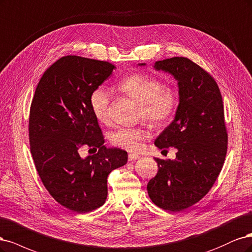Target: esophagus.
Instances as JSON below:
<instances>
[{
    "mask_svg": "<svg viewBox=\"0 0 252 252\" xmlns=\"http://www.w3.org/2000/svg\"><path fill=\"white\" fill-rule=\"evenodd\" d=\"M139 158H140V156L137 155V154H128V161H134V160H137Z\"/></svg>",
    "mask_w": 252,
    "mask_h": 252,
    "instance_id": "esophagus-1",
    "label": "esophagus"
}]
</instances>
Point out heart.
I'll use <instances>...</instances> for the list:
<instances>
[{"label": "heart", "mask_w": 252, "mask_h": 252, "mask_svg": "<svg viewBox=\"0 0 252 252\" xmlns=\"http://www.w3.org/2000/svg\"><path fill=\"white\" fill-rule=\"evenodd\" d=\"M119 89L133 100L139 103L138 117L155 127L166 125L172 119L179 103V96L174 88L164 86L157 77L131 74L124 78ZM112 93L107 87L99 86L91 93L90 108L94 117L101 124L110 119ZM148 138L142 127H118L110 134V141L116 148L129 152L140 149Z\"/></svg>", "instance_id": "b5f03b06"}]
</instances>
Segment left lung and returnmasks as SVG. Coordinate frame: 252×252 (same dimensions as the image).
<instances>
[{
    "instance_id": "left-lung-1",
    "label": "left lung",
    "mask_w": 252,
    "mask_h": 252,
    "mask_svg": "<svg viewBox=\"0 0 252 252\" xmlns=\"http://www.w3.org/2000/svg\"><path fill=\"white\" fill-rule=\"evenodd\" d=\"M155 68L175 76L180 96L175 120L155 145L178 152L175 160L155 158L159 170L148 192L154 204L178 213L204 197L223 167L228 144L224 105L215 78L188 58L158 61Z\"/></svg>"
}]
</instances>
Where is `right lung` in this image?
<instances>
[{
    "label": "right lung",
    "instance_id": "1",
    "mask_svg": "<svg viewBox=\"0 0 252 252\" xmlns=\"http://www.w3.org/2000/svg\"><path fill=\"white\" fill-rule=\"evenodd\" d=\"M116 67L76 55L63 56L48 68L32 98L29 114L30 151L46 189L61 205L85 214L107 199V179L126 163L127 153L107 149L90 96ZM99 152L83 159L80 147Z\"/></svg>",
    "mask_w": 252,
    "mask_h": 252
}]
</instances>
